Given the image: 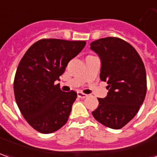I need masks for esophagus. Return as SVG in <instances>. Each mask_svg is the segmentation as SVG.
Listing matches in <instances>:
<instances>
[{"mask_svg": "<svg viewBox=\"0 0 157 157\" xmlns=\"http://www.w3.org/2000/svg\"><path fill=\"white\" fill-rule=\"evenodd\" d=\"M77 96H78L79 98L84 99V98H86L87 95L86 94H84V93H82V92H78V93H77Z\"/></svg>", "mask_w": 157, "mask_h": 157, "instance_id": "34e87169", "label": "esophagus"}]
</instances>
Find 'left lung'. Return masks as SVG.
<instances>
[{
    "label": "left lung",
    "mask_w": 157,
    "mask_h": 157,
    "mask_svg": "<svg viewBox=\"0 0 157 157\" xmlns=\"http://www.w3.org/2000/svg\"><path fill=\"white\" fill-rule=\"evenodd\" d=\"M90 45L101 57L100 77L109 89L105 98H98L99 105L92 114L106 127L120 129L135 117L144 101V64L135 48L121 38H100Z\"/></svg>",
    "instance_id": "1"
}]
</instances>
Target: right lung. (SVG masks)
Returning a JSON list of instances; mask_svg holds the SVG:
<instances>
[{
	"label": "right lung",
	"instance_id": "1",
	"mask_svg": "<svg viewBox=\"0 0 157 157\" xmlns=\"http://www.w3.org/2000/svg\"><path fill=\"white\" fill-rule=\"evenodd\" d=\"M85 41L43 38L26 51L16 70L13 90L18 107L34 130L56 132L67 123L77 94L63 92L55 82Z\"/></svg>",
	"mask_w": 157,
	"mask_h": 157
}]
</instances>
